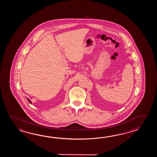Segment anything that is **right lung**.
<instances>
[{
    "instance_id": "obj_1",
    "label": "right lung",
    "mask_w": 157,
    "mask_h": 157,
    "mask_svg": "<svg viewBox=\"0 0 157 157\" xmlns=\"http://www.w3.org/2000/svg\"><path fill=\"white\" fill-rule=\"evenodd\" d=\"M27 100H28V101H29V102H30V103H31V101H30V100H29V99H27Z\"/></svg>"
}]
</instances>
